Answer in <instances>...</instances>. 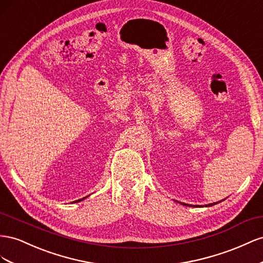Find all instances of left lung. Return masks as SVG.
Instances as JSON below:
<instances>
[{
    "mask_svg": "<svg viewBox=\"0 0 263 263\" xmlns=\"http://www.w3.org/2000/svg\"><path fill=\"white\" fill-rule=\"evenodd\" d=\"M218 202H219V201H218ZM215 204H217V202H214V204H209L208 206H213V205H215ZM183 205H184V204H183ZM185 205H186V204H185ZM187 206H189V205H187ZM206 206H207V205H206Z\"/></svg>",
    "mask_w": 263,
    "mask_h": 263,
    "instance_id": "1",
    "label": "left lung"
}]
</instances>
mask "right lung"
I'll return each instance as SVG.
<instances>
[{
  "instance_id": "1",
  "label": "right lung",
  "mask_w": 263,
  "mask_h": 263,
  "mask_svg": "<svg viewBox=\"0 0 263 263\" xmlns=\"http://www.w3.org/2000/svg\"><path fill=\"white\" fill-rule=\"evenodd\" d=\"M84 198H86V197H84ZM84 198H81V199H79V200H76V201H80V200H82Z\"/></svg>"
}]
</instances>
